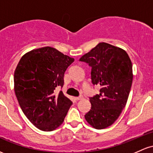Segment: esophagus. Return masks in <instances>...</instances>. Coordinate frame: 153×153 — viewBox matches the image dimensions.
Here are the masks:
<instances>
[{
  "mask_svg": "<svg viewBox=\"0 0 153 153\" xmlns=\"http://www.w3.org/2000/svg\"><path fill=\"white\" fill-rule=\"evenodd\" d=\"M75 100H81L83 99V96H80V97H75Z\"/></svg>",
  "mask_w": 153,
  "mask_h": 153,
  "instance_id": "34e87169",
  "label": "esophagus"
}]
</instances>
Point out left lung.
<instances>
[{"mask_svg": "<svg viewBox=\"0 0 153 153\" xmlns=\"http://www.w3.org/2000/svg\"><path fill=\"white\" fill-rule=\"evenodd\" d=\"M80 61L91 67L92 83L100 85V94L90 97L91 107L85 119L93 128H105L118 118L126 105L133 81L131 61L125 50L104 42Z\"/></svg>", "mask_w": 153, "mask_h": 153, "instance_id": "8db88e82", "label": "left lung"}]
</instances>
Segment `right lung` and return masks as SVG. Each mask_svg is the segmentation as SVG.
<instances>
[{
  "mask_svg": "<svg viewBox=\"0 0 153 153\" xmlns=\"http://www.w3.org/2000/svg\"><path fill=\"white\" fill-rule=\"evenodd\" d=\"M74 59L50 46L22 56L14 71V91L25 116L35 126L51 131L63 123L73 102L60 91L64 75Z\"/></svg>",
  "mask_w": 153,
  "mask_h": 153,
  "instance_id": "right-lung-1",
  "label": "right lung"
}]
</instances>
